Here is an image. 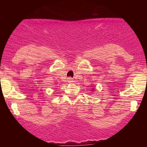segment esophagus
Segmentation results:
<instances>
[{
  "mask_svg": "<svg viewBox=\"0 0 147 147\" xmlns=\"http://www.w3.org/2000/svg\"><path fill=\"white\" fill-rule=\"evenodd\" d=\"M68 82L69 83H72V82H73V79L71 78V77H69L68 79Z\"/></svg>",
  "mask_w": 147,
  "mask_h": 147,
  "instance_id": "esophagus-1",
  "label": "esophagus"
}]
</instances>
